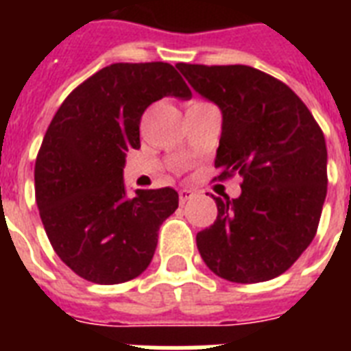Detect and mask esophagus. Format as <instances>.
Listing matches in <instances>:
<instances>
[{
	"instance_id": "obj_1",
	"label": "esophagus",
	"mask_w": 351,
	"mask_h": 351,
	"mask_svg": "<svg viewBox=\"0 0 351 351\" xmlns=\"http://www.w3.org/2000/svg\"><path fill=\"white\" fill-rule=\"evenodd\" d=\"M178 197H180V202L184 204L187 202L189 198L195 197V191H193V189H180V191H178Z\"/></svg>"
}]
</instances>
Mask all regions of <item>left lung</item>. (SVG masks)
I'll return each instance as SVG.
<instances>
[{
  "mask_svg": "<svg viewBox=\"0 0 351 351\" xmlns=\"http://www.w3.org/2000/svg\"><path fill=\"white\" fill-rule=\"evenodd\" d=\"M193 89L222 112L215 167L242 176L239 198H215L217 220L197 234L206 266L230 282L282 275L311 244L328 186V151L304 101L247 65L178 63Z\"/></svg>",
  "mask_w": 351,
  "mask_h": 351,
  "instance_id": "1",
  "label": "left lung"
}]
</instances>
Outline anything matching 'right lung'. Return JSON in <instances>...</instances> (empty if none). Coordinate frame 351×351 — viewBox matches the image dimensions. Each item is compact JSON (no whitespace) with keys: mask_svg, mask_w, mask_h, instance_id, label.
Returning <instances> with one entry per match:
<instances>
[{"mask_svg":"<svg viewBox=\"0 0 351 351\" xmlns=\"http://www.w3.org/2000/svg\"><path fill=\"white\" fill-rule=\"evenodd\" d=\"M164 96L191 98L173 65L112 63L65 98L43 136L36 204L56 255L85 280L120 284L145 271L160 226L178 208L171 187L129 198L123 184L143 111Z\"/></svg>","mask_w":351,"mask_h":351,"instance_id":"add662e5","label":"right lung"}]
</instances>
